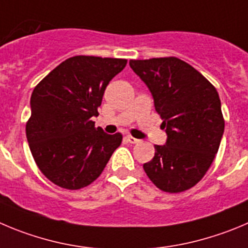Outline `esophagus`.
I'll return each mask as SVG.
<instances>
[{"label": "esophagus", "instance_id": "esophagus-1", "mask_svg": "<svg viewBox=\"0 0 248 248\" xmlns=\"http://www.w3.org/2000/svg\"><path fill=\"white\" fill-rule=\"evenodd\" d=\"M127 140H128L129 143H132V144H137V143H140V140H137V138L132 137V136H127Z\"/></svg>", "mask_w": 248, "mask_h": 248}]
</instances>
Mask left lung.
Returning <instances> with one entry per match:
<instances>
[{
  "mask_svg": "<svg viewBox=\"0 0 248 248\" xmlns=\"http://www.w3.org/2000/svg\"><path fill=\"white\" fill-rule=\"evenodd\" d=\"M129 66L152 93L168 136L143 169L161 191H186L202 180L220 145L225 122L218 92L176 57L131 60Z\"/></svg>",
  "mask_w": 248,
  "mask_h": 248,
  "instance_id": "8db88e82",
  "label": "left lung"
}]
</instances>
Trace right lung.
Segmentation results:
<instances>
[{
    "mask_svg": "<svg viewBox=\"0 0 248 248\" xmlns=\"http://www.w3.org/2000/svg\"><path fill=\"white\" fill-rule=\"evenodd\" d=\"M126 63L71 57L34 88L27 140L38 168L57 186L79 189L95 181L121 144V133L108 135L92 117L99 115L106 87Z\"/></svg>",
    "mask_w": 248,
    "mask_h": 248,
    "instance_id": "obj_1",
    "label": "right lung"
}]
</instances>
